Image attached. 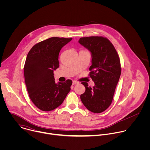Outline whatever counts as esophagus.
I'll list each match as a JSON object with an SVG mask.
<instances>
[{
  "instance_id": "esophagus-1",
  "label": "esophagus",
  "mask_w": 150,
  "mask_h": 150,
  "mask_svg": "<svg viewBox=\"0 0 150 150\" xmlns=\"http://www.w3.org/2000/svg\"><path fill=\"white\" fill-rule=\"evenodd\" d=\"M79 82H78V81H73V82H72V84L73 85H75V84H78Z\"/></svg>"
}]
</instances>
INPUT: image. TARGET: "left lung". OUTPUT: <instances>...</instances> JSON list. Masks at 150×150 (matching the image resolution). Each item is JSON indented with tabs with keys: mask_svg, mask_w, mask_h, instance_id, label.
I'll use <instances>...</instances> for the list:
<instances>
[{
	"mask_svg": "<svg viewBox=\"0 0 150 150\" xmlns=\"http://www.w3.org/2000/svg\"><path fill=\"white\" fill-rule=\"evenodd\" d=\"M78 42L91 52L92 65L89 75L95 84L91 88L88 83L82 82L85 91L80 98L88 110L101 113L112 102L121 74L120 59L112 42L105 37H82Z\"/></svg>",
	"mask_w": 150,
	"mask_h": 150,
	"instance_id": "left-lung-1",
	"label": "left lung"
}]
</instances>
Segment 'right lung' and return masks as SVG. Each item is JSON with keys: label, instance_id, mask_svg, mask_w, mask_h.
<instances>
[{"label": "right lung", "instance_id": "add662e5", "mask_svg": "<svg viewBox=\"0 0 150 150\" xmlns=\"http://www.w3.org/2000/svg\"><path fill=\"white\" fill-rule=\"evenodd\" d=\"M72 39L49 38L35 45L27 54L24 68L26 87L30 99L41 110L56 109L71 90L72 81L56 83L53 71L59 67L61 49Z\"/></svg>", "mask_w": 150, "mask_h": 150}]
</instances>
